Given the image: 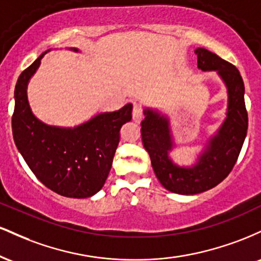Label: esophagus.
<instances>
[{
	"label": "esophagus",
	"mask_w": 261,
	"mask_h": 261,
	"mask_svg": "<svg viewBox=\"0 0 261 261\" xmlns=\"http://www.w3.org/2000/svg\"><path fill=\"white\" fill-rule=\"evenodd\" d=\"M142 118H143L142 108H141V106H139V104L135 103L134 109H133V119L136 122H140L141 120H142Z\"/></svg>",
	"instance_id": "obj_1"
}]
</instances>
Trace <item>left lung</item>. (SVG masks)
<instances>
[{"mask_svg":"<svg viewBox=\"0 0 261 261\" xmlns=\"http://www.w3.org/2000/svg\"><path fill=\"white\" fill-rule=\"evenodd\" d=\"M197 67L202 71H217L228 92L227 118L194 167H179L169 158L173 149L169 121L152 109H145L141 122L143 147L151 157L154 174L167 190L181 195H195L220 184L234 167L247 136L248 113L244 101V83L234 65L216 54L199 47Z\"/></svg>","mask_w":261,"mask_h":261,"instance_id":"left-lung-1","label":"left lung"}]
</instances>
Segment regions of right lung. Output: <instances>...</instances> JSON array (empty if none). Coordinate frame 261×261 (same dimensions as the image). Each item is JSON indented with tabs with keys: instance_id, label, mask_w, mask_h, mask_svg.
<instances>
[{
	"instance_id": "right-lung-1",
	"label": "right lung",
	"mask_w": 261,
	"mask_h": 261,
	"mask_svg": "<svg viewBox=\"0 0 261 261\" xmlns=\"http://www.w3.org/2000/svg\"><path fill=\"white\" fill-rule=\"evenodd\" d=\"M45 54L18 77L12 115L13 139L28 167L45 187L59 195L85 199L103 188L120 141V128L133 118V104L98 114L73 128L44 124L32 113L27 86Z\"/></svg>"
}]
</instances>
